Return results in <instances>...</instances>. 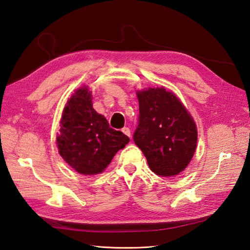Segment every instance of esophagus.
<instances>
[{"label": "esophagus", "instance_id": "1", "mask_svg": "<svg viewBox=\"0 0 250 250\" xmlns=\"http://www.w3.org/2000/svg\"><path fill=\"white\" fill-rule=\"evenodd\" d=\"M122 132H123L125 135H126V136H128V137H131V131H130V128H128V127H124L123 130H122Z\"/></svg>", "mask_w": 250, "mask_h": 250}]
</instances>
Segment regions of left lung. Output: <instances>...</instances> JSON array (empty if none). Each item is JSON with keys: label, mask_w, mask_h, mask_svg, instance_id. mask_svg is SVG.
<instances>
[{"label": "left lung", "mask_w": 250, "mask_h": 250, "mask_svg": "<svg viewBox=\"0 0 250 250\" xmlns=\"http://www.w3.org/2000/svg\"><path fill=\"white\" fill-rule=\"evenodd\" d=\"M139 122L133 139L152 172L174 176L185 170L194 155V120L176 95L164 87L137 91Z\"/></svg>", "instance_id": "1"}]
</instances>
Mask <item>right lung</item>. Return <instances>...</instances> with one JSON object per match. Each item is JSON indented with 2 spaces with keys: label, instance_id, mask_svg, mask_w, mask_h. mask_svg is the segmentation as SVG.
<instances>
[{
  "label": "right lung",
  "instance_id": "1",
  "mask_svg": "<svg viewBox=\"0 0 250 250\" xmlns=\"http://www.w3.org/2000/svg\"><path fill=\"white\" fill-rule=\"evenodd\" d=\"M57 146L64 161L81 174L103 172L130 138L110 127L92 107L88 87L78 89L67 101L60 120Z\"/></svg>",
  "mask_w": 250,
  "mask_h": 250
}]
</instances>
